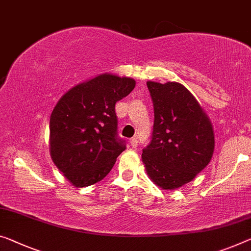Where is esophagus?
Returning <instances> with one entry per match:
<instances>
[{
    "label": "esophagus",
    "instance_id": "1",
    "mask_svg": "<svg viewBox=\"0 0 251 251\" xmlns=\"http://www.w3.org/2000/svg\"><path fill=\"white\" fill-rule=\"evenodd\" d=\"M130 145L132 146L133 148H136L138 146V139L137 138H131L130 139Z\"/></svg>",
    "mask_w": 251,
    "mask_h": 251
}]
</instances>
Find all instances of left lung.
<instances>
[{
	"label": "left lung",
	"mask_w": 251,
	"mask_h": 251,
	"mask_svg": "<svg viewBox=\"0 0 251 251\" xmlns=\"http://www.w3.org/2000/svg\"><path fill=\"white\" fill-rule=\"evenodd\" d=\"M152 100L151 140L142 161L153 183L173 190L191 182L210 163L214 150L211 122L187 88L176 82H147Z\"/></svg>",
	"instance_id": "1"
}]
</instances>
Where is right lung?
<instances>
[{
    "instance_id": "add662e5",
    "label": "right lung",
    "mask_w": 251,
    "mask_h": 251,
    "mask_svg": "<svg viewBox=\"0 0 251 251\" xmlns=\"http://www.w3.org/2000/svg\"><path fill=\"white\" fill-rule=\"evenodd\" d=\"M136 86L134 79L102 74L69 90L50 115V155L76 187L109 174L126 141L118 134L115 103Z\"/></svg>"
}]
</instances>
